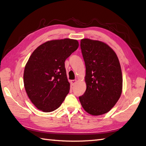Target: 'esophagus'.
<instances>
[{
	"label": "esophagus",
	"instance_id": "34e87169",
	"mask_svg": "<svg viewBox=\"0 0 146 146\" xmlns=\"http://www.w3.org/2000/svg\"><path fill=\"white\" fill-rule=\"evenodd\" d=\"M76 83V80H71V84L72 85V86H74V85H75Z\"/></svg>",
	"mask_w": 146,
	"mask_h": 146
}]
</instances>
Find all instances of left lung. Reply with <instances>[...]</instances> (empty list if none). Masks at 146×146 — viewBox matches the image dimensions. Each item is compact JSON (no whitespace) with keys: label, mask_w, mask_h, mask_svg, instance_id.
Instances as JSON below:
<instances>
[{"label":"left lung","mask_w":146,"mask_h":146,"mask_svg":"<svg viewBox=\"0 0 146 146\" xmlns=\"http://www.w3.org/2000/svg\"><path fill=\"white\" fill-rule=\"evenodd\" d=\"M80 48L86 64L87 88L79 100L87 113L104 114L121 96L123 76L120 63L115 52L103 42L81 39Z\"/></svg>","instance_id":"left-lung-1"}]
</instances>
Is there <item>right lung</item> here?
Returning <instances> with one entry per match:
<instances>
[{"instance_id":"1","label":"right lung","mask_w":146,"mask_h":146,"mask_svg":"<svg viewBox=\"0 0 146 146\" xmlns=\"http://www.w3.org/2000/svg\"><path fill=\"white\" fill-rule=\"evenodd\" d=\"M75 39L47 41L33 52L25 65L23 83L32 103L43 112L59 108L69 93L65 60L77 50Z\"/></svg>"}]
</instances>
